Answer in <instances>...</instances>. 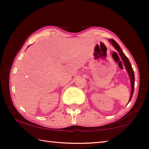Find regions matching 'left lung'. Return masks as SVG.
<instances>
[{"label": "left lung", "mask_w": 149, "mask_h": 149, "mask_svg": "<svg viewBox=\"0 0 149 149\" xmlns=\"http://www.w3.org/2000/svg\"><path fill=\"white\" fill-rule=\"evenodd\" d=\"M108 41H109L112 44L114 47L118 50V52H119L120 56H121V58H122L123 63H124V65L126 68V70H127L128 74H129L130 79H131V84H132V91H131V97H130V99L129 101V102H130V100H131V99H132V96L133 94V91H134V86H135L134 72H133V70L132 67V65H131V64H130L129 59L127 58V57L125 56L124 53H123L122 50L121 49L120 47L119 46V45H118L117 42L114 41V40H113L112 39H109Z\"/></svg>", "instance_id": "left-lung-1"}]
</instances>
